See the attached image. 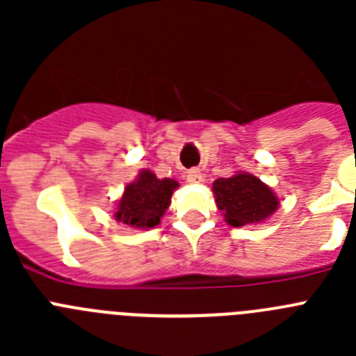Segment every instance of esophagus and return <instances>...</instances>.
Instances as JSON below:
<instances>
[{"label":"esophagus","instance_id":"obj_1","mask_svg":"<svg viewBox=\"0 0 356 356\" xmlns=\"http://www.w3.org/2000/svg\"><path fill=\"white\" fill-rule=\"evenodd\" d=\"M201 180H203V175H201L200 169H191L187 172V181H191V184H200Z\"/></svg>","mask_w":356,"mask_h":356}]
</instances>
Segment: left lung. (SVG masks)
Wrapping results in <instances>:
<instances>
[{
  "label": "left lung",
  "instance_id": "8db88e82",
  "mask_svg": "<svg viewBox=\"0 0 356 356\" xmlns=\"http://www.w3.org/2000/svg\"><path fill=\"white\" fill-rule=\"evenodd\" d=\"M217 209L222 210L229 226H248L266 221L278 209V197L271 188L250 172L219 178L212 187Z\"/></svg>",
  "mask_w": 356,
  "mask_h": 356
}]
</instances>
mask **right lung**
Instances as JSON below:
<instances>
[{
  "instance_id": "1",
  "label": "right lung",
  "mask_w": 356,
  "mask_h": 356,
  "mask_svg": "<svg viewBox=\"0 0 356 356\" xmlns=\"http://www.w3.org/2000/svg\"><path fill=\"white\" fill-rule=\"evenodd\" d=\"M175 188H178V181L171 178L160 180L144 169L137 180L124 187V194L115 210V219L131 228H153L168 210Z\"/></svg>"
}]
</instances>
